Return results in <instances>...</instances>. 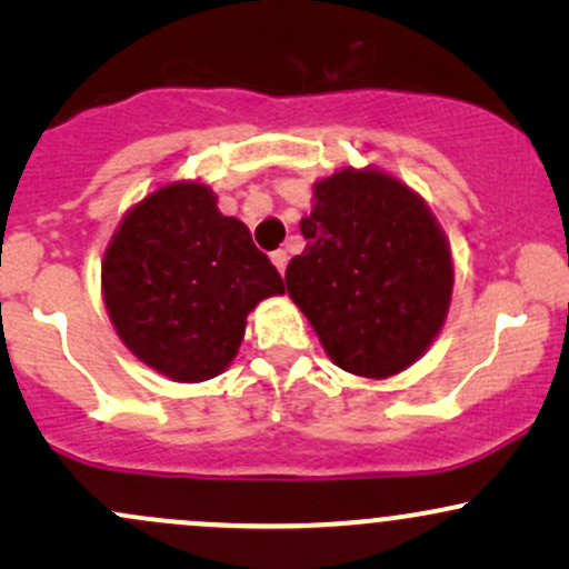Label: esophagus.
I'll list each match as a JSON object with an SVG mask.
<instances>
[{
	"label": "esophagus",
	"instance_id": "34e87169",
	"mask_svg": "<svg viewBox=\"0 0 569 569\" xmlns=\"http://www.w3.org/2000/svg\"><path fill=\"white\" fill-rule=\"evenodd\" d=\"M270 257H272V264L278 267L280 276H283V272H286V264H289V257H286V251H272Z\"/></svg>",
	"mask_w": 569,
	"mask_h": 569
}]
</instances>
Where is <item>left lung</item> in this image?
Masks as SVG:
<instances>
[{"instance_id": "left-lung-1", "label": "left lung", "mask_w": 569, "mask_h": 569, "mask_svg": "<svg viewBox=\"0 0 569 569\" xmlns=\"http://www.w3.org/2000/svg\"><path fill=\"white\" fill-rule=\"evenodd\" d=\"M307 246L286 289L339 369L388 380L420 361L447 321L455 259L439 219L407 181L345 166L312 184Z\"/></svg>"}]
</instances>
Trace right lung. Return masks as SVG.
Here are the masks:
<instances>
[{"label": "right lung", "instance_id": "add662e5", "mask_svg": "<svg viewBox=\"0 0 569 569\" xmlns=\"http://www.w3.org/2000/svg\"><path fill=\"white\" fill-rule=\"evenodd\" d=\"M286 293L240 219L206 181L160 184L128 208L101 259V297L117 337L173 382H206L238 356L246 318Z\"/></svg>", "mask_w": 569, "mask_h": 569}]
</instances>
